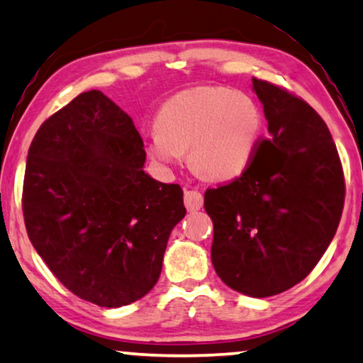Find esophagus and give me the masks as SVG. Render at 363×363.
Segmentation results:
<instances>
[{
	"mask_svg": "<svg viewBox=\"0 0 363 363\" xmlns=\"http://www.w3.org/2000/svg\"><path fill=\"white\" fill-rule=\"evenodd\" d=\"M202 194L199 191H186L184 192V204L187 207V211L194 212V211H199L202 207Z\"/></svg>",
	"mask_w": 363,
	"mask_h": 363,
	"instance_id": "esophagus-1",
	"label": "esophagus"
}]
</instances>
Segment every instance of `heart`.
Wrapping results in <instances>:
<instances>
[{"mask_svg":"<svg viewBox=\"0 0 363 363\" xmlns=\"http://www.w3.org/2000/svg\"><path fill=\"white\" fill-rule=\"evenodd\" d=\"M260 133L262 113L250 96L204 86L177 93L162 104L146 151L162 166H172L187 152L196 174L229 181L247 169Z\"/></svg>","mask_w":363,"mask_h":363,"instance_id":"obj_1","label":"heart"}]
</instances>
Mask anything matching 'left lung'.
<instances>
[{
  "label": "left lung",
  "mask_w": 363,
  "mask_h": 363,
  "mask_svg": "<svg viewBox=\"0 0 363 363\" xmlns=\"http://www.w3.org/2000/svg\"><path fill=\"white\" fill-rule=\"evenodd\" d=\"M269 136L247 169L209 187L211 259L222 282L270 297L307 277L332 242L345 201L344 169L327 124L286 88L252 77Z\"/></svg>",
  "instance_id": "left-lung-1"
}]
</instances>
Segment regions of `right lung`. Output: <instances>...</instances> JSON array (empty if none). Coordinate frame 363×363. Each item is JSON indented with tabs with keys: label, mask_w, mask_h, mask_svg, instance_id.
Returning a JSON list of instances; mask_svg holds the SVG:
<instances>
[{
	"label": "right lung",
	"mask_w": 363,
	"mask_h": 363,
	"mask_svg": "<svg viewBox=\"0 0 363 363\" xmlns=\"http://www.w3.org/2000/svg\"><path fill=\"white\" fill-rule=\"evenodd\" d=\"M133 119L101 91L48 118L28 151L23 216L56 279L99 307L136 302L156 286L182 189L144 172Z\"/></svg>",
	"instance_id": "right-lung-1"
}]
</instances>
